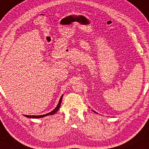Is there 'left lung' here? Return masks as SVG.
<instances>
[{"mask_svg": "<svg viewBox=\"0 0 149 149\" xmlns=\"http://www.w3.org/2000/svg\"><path fill=\"white\" fill-rule=\"evenodd\" d=\"M94 112H95V111H94Z\"/></svg>", "mask_w": 149, "mask_h": 149, "instance_id": "8db88e82", "label": "left lung"}]
</instances>
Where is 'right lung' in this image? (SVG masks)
<instances>
[{"instance_id":"1","label":"right lung","mask_w":149,"mask_h":149,"mask_svg":"<svg viewBox=\"0 0 149 149\" xmlns=\"http://www.w3.org/2000/svg\"><path fill=\"white\" fill-rule=\"evenodd\" d=\"M63 95H62L61 97V99H60V100H59V102H58V106L56 107V108L54 109V110H53L52 112L49 113L45 114V115H41V116H27V115H26L25 116H26V117H27V118H43V117H45V116H49V115H54V113H56L58 111V109H60V107H61V104L62 99H63Z\"/></svg>"}]
</instances>
